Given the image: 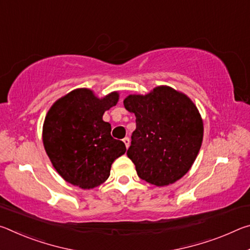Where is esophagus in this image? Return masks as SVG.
I'll return each mask as SVG.
<instances>
[{
    "label": "esophagus",
    "instance_id": "34e87169",
    "mask_svg": "<svg viewBox=\"0 0 250 250\" xmlns=\"http://www.w3.org/2000/svg\"><path fill=\"white\" fill-rule=\"evenodd\" d=\"M124 142H125V147H126V149H128L129 146H130V139L128 137H125L124 139Z\"/></svg>",
    "mask_w": 250,
    "mask_h": 250
}]
</instances>
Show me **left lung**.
<instances>
[{
	"mask_svg": "<svg viewBox=\"0 0 250 250\" xmlns=\"http://www.w3.org/2000/svg\"><path fill=\"white\" fill-rule=\"evenodd\" d=\"M124 104L137 122L126 154L139 177L155 186L175 183L202 146L204 125L195 104L183 92L158 86L146 95H129Z\"/></svg>",
	"mask_w": 250,
	"mask_h": 250,
	"instance_id": "obj_1",
	"label": "left lung"
}]
</instances>
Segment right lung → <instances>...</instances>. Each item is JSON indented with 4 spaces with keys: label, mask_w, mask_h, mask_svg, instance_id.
Returning a JSON list of instances; mask_svg holds the SVG:
<instances>
[{
    "label": "right lung",
    "mask_w": 250,
    "mask_h": 250,
    "mask_svg": "<svg viewBox=\"0 0 250 250\" xmlns=\"http://www.w3.org/2000/svg\"><path fill=\"white\" fill-rule=\"evenodd\" d=\"M119 100L112 91L99 98L78 88L55 101L45 117L43 143L55 170L66 182L83 189L108 179L113 161L125 153V143L111 137V125L103 120Z\"/></svg>",
    "instance_id": "1"
}]
</instances>
